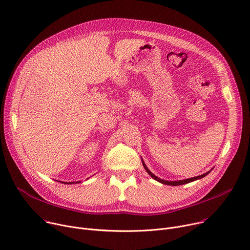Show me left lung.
Returning <instances> with one entry per match:
<instances>
[{
  "label": "left lung",
  "instance_id": "obj_1",
  "mask_svg": "<svg viewBox=\"0 0 250 250\" xmlns=\"http://www.w3.org/2000/svg\"><path fill=\"white\" fill-rule=\"evenodd\" d=\"M142 164H144V166H145V168H146V172L153 178V179H155V180H157L158 182H160V183H163V184H166V185H171V186H179V185H183V184H187V183H190V182H192V181H195V180H198V179H200V178H203V177H205L206 175H208L209 172H207V173H205V174H203V175H200V176H197V177H193V178H190V179H185V180H181V181H172V182H169V181H165V180H162V179H160V178H158V177H156L155 175H153L148 169H147V167L146 166V164H145V162H142Z\"/></svg>",
  "mask_w": 250,
  "mask_h": 250
}]
</instances>
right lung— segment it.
Here are the masks:
<instances>
[{
    "instance_id": "obj_1",
    "label": "right lung",
    "mask_w": 250,
    "mask_h": 250,
    "mask_svg": "<svg viewBox=\"0 0 250 250\" xmlns=\"http://www.w3.org/2000/svg\"><path fill=\"white\" fill-rule=\"evenodd\" d=\"M65 184H72V183H65Z\"/></svg>"
}]
</instances>
